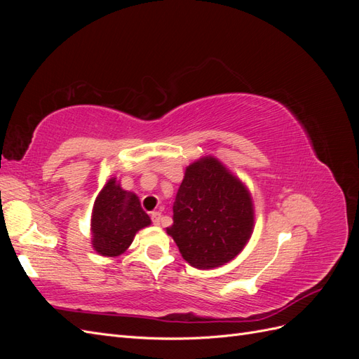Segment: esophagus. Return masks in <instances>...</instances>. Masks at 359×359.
I'll return each mask as SVG.
<instances>
[{"label":"esophagus","mask_w":359,"mask_h":359,"mask_svg":"<svg viewBox=\"0 0 359 359\" xmlns=\"http://www.w3.org/2000/svg\"><path fill=\"white\" fill-rule=\"evenodd\" d=\"M151 220H153V223L156 226H158L161 223V212L160 211H154L153 214H151Z\"/></svg>","instance_id":"esophagus-1"}]
</instances>
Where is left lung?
<instances>
[{
    "label": "left lung",
    "mask_w": 359,
    "mask_h": 359,
    "mask_svg": "<svg viewBox=\"0 0 359 359\" xmlns=\"http://www.w3.org/2000/svg\"><path fill=\"white\" fill-rule=\"evenodd\" d=\"M255 206L245 184L214 156L186 168L166 227L191 266L212 269L231 262L248 243Z\"/></svg>",
    "instance_id": "8db88e82"
}]
</instances>
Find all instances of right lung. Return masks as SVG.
I'll return each mask as SVG.
<instances>
[{"label":"right lung","instance_id":"add662e5","mask_svg":"<svg viewBox=\"0 0 359 359\" xmlns=\"http://www.w3.org/2000/svg\"><path fill=\"white\" fill-rule=\"evenodd\" d=\"M151 224L133 191L111 178L97 194L91 214V244L100 256L116 257L133 243L135 235Z\"/></svg>","mask_w":359,"mask_h":359}]
</instances>
